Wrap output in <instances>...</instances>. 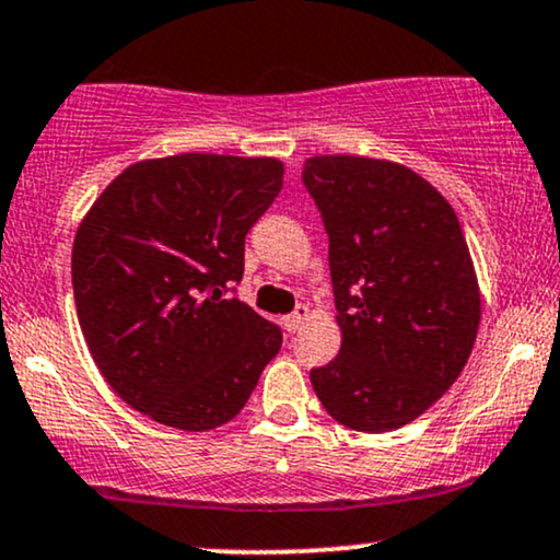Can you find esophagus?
Returning <instances> with one entry per match:
<instances>
[{
	"mask_svg": "<svg viewBox=\"0 0 560 560\" xmlns=\"http://www.w3.org/2000/svg\"><path fill=\"white\" fill-rule=\"evenodd\" d=\"M307 318H311V307H307V305H298V307H294L292 316H287V318H284L287 331H289V334L300 331V329H302V324H305Z\"/></svg>",
	"mask_w": 560,
	"mask_h": 560,
	"instance_id": "esophagus-1",
	"label": "esophagus"
}]
</instances>
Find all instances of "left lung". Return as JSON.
<instances>
[{
	"mask_svg": "<svg viewBox=\"0 0 560 560\" xmlns=\"http://www.w3.org/2000/svg\"><path fill=\"white\" fill-rule=\"evenodd\" d=\"M302 184L329 234L342 347L311 371L334 421L392 432L453 387L481 298L458 215L419 173L355 155L307 158Z\"/></svg>",
	"mask_w": 560,
	"mask_h": 560,
	"instance_id": "1",
	"label": "left lung"
}]
</instances>
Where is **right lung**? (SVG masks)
<instances>
[{
	"label": "right lung",
	"instance_id": "1",
	"mask_svg": "<svg viewBox=\"0 0 560 560\" xmlns=\"http://www.w3.org/2000/svg\"><path fill=\"white\" fill-rule=\"evenodd\" d=\"M284 182L276 158L184 152L128 165L73 242L89 352L139 413L184 432L234 419L281 329L236 298L244 236Z\"/></svg>",
	"mask_w": 560,
	"mask_h": 560
}]
</instances>
